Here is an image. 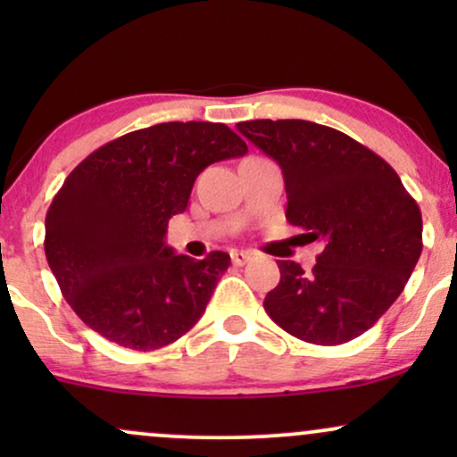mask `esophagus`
<instances>
[{"instance_id": "esophagus-1", "label": "esophagus", "mask_w": 457, "mask_h": 457, "mask_svg": "<svg viewBox=\"0 0 457 457\" xmlns=\"http://www.w3.org/2000/svg\"><path fill=\"white\" fill-rule=\"evenodd\" d=\"M251 260V251H232V264L243 266Z\"/></svg>"}]
</instances>
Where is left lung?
I'll return each instance as SVG.
<instances>
[{
  "instance_id": "1",
  "label": "left lung",
  "mask_w": 457,
  "mask_h": 457,
  "mask_svg": "<svg viewBox=\"0 0 457 457\" xmlns=\"http://www.w3.org/2000/svg\"><path fill=\"white\" fill-rule=\"evenodd\" d=\"M240 133L279 162L286 219L322 240L312 272L277 260L266 313L303 342L337 345L378 322L423 249L421 211L395 170L342 130L307 120H249Z\"/></svg>"
}]
</instances>
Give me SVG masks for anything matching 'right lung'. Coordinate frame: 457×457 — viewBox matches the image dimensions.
I'll use <instances>...</instances> for the list:
<instances>
[{"mask_svg":"<svg viewBox=\"0 0 457 457\" xmlns=\"http://www.w3.org/2000/svg\"><path fill=\"white\" fill-rule=\"evenodd\" d=\"M243 154L225 124L162 122L109 141L68 174L46 212L45 253L87 327L141 353L195 327L229 255H176L167 223L208 165Z\"/></svg>","mask_w":457,"mask_h":457,"instance_id":"1","label":"right lung"}]
</instances>
